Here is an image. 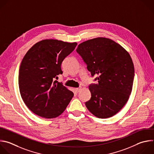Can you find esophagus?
I'll use <instances>...</instances> for the list:
<instances>
[{
	"label": "esophagus",
	"mask_w": 154,
	"mask_h": 154,
	"mask_svg": "<svg viewBox=\"0 0 154 154\" xmlns=\"http://www.w3.org/2000/svg\"><path fill=\"white\" fill-rule=\"evenodd\" d=\"M76 89V91L77 92H80V91H81V89H82V88L81 87H80V88H76L75 89Z\"/></svg>",
	"instance_id": "34e87169"
}]
</instances>
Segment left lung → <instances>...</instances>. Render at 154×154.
<instances>
[{
	"label": "left lung",
	"mask_w": 154,
	"mask_h": 154,
	"mask_svg": "<svg viewBox=\"0 0 154 154\" xmlns=\"http://www.w3.org/2000/svg\"><path fill=\"white\" fill-rule=\"evenodd\" d=\"M77 52L97 84L89 86L91 99L85 105L95 117H111L125 105L131 94L134 66L128 51L114 40L97 37L79 44Z\"/></svg>",
	"instance_id": "1"
}]
</instances>
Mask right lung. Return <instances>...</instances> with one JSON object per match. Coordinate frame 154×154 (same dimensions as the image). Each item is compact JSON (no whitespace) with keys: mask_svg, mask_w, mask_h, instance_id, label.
Segmentation results:
<instances>
[{"mask_svg":"<svg viewBox=\"0 0 154 154\" xmlns=\"http://www.w3.org/2000/svg\"><path fill=\"white\" fill-rule=\"evenodd\" d=\"M77 43L45 39L34 45L25 55L19 72V91L26 106L45 119L61 115L74 96L56 79L63 73L61 65Z\"/></svg>","mask_w":154,"mask_h":154,"instance_id":"1","label":"right lung"}]
</instances>
